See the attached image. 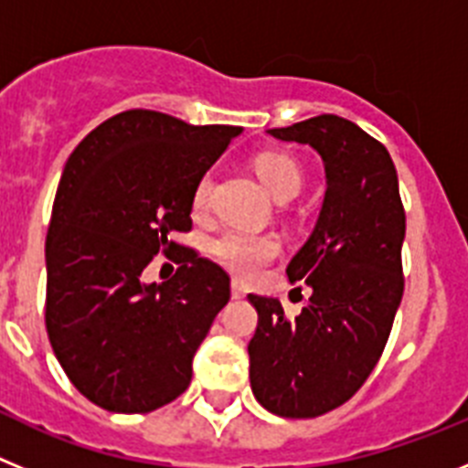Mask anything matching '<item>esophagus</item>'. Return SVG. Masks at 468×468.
<instances>
[{"mask_svg":"<svg viewBox=\"0 0 468 468\" xmlns=\"http://www.w3.org/2000/svg\"><path fill=\"white\" fill-rule=\"evenodd\" d=\"M231 297H234V300H243V297H246V288H243L239 281H231Z\"/></svg>","mask_w":468,"mask_h":468,"instance_id":"34e87169","label":"esophagus"}]
</instances>
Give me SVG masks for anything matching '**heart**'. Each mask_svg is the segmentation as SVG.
<instances>
[{
  "instance_id": "heart-1",
  "label": "heart",
  "mask_w": 468,
  "mask_h": 468,
  "mask_svg": "<svg viewBox=\"0 0 468 468\" xmlns=\"http://www.w3.org/2000/svg\"><path fill=\"white\" fill-rule=\"evenodd\" d=\"M255 171L276 201H291L304 185V171L291 154L264 152L255 156ZM210 192H213V177L204 176L194 187L192 197L197 213H204L208 208ZM279 250L281 246L274 237H260V234H246V231H222L220 237H215L210 243L213 258L231 274L243 276V279H253L255 274H260V270L264 264H270L279 255Z\"/></svg>"
}]
</instances>
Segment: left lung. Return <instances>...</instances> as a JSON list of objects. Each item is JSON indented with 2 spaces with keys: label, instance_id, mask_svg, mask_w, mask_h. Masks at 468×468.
I'll use <instances>...</instances> for the list:
<instances>
[{
  "label": "left lung",
  "instance_id": "obj_1",
  "mask_svg": "<svg viewBox=\"0 0 468 468\" xmlns=\"http://www.w3.org/2000/svg\"><path fill=\"white\" fill-rule=\"evenodd\" d=\"M267 133L314 147L328 183L312 237L285 270L309 285L307 307L288 318L276 297L248 295L258 309L248 345L255 399L304 420L346 403L382 356L403 297L405 210L387 147L349 119L321 114Z\"/></svg>",
  "mask_w": 468,
  "mask_h": 468
}]
</instances>
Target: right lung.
<instances>
[{
    "label": "right lung",
    "instance_id": "obj_1",
    "mask_svg": "<svg viewBox=\"0 0 468 468\" xmlns=\"http://www.w3.org/2000/svg\"><path fill=\"white\" fill-rule=\"evenodd\" d=\"M239 126L128 110L69 154L47 234V333L69 382L110 412H152L192 382V361L229 302L220 264L171 241L192 229L194 187ZM164 252V284L142 270Z\"/></svg>",
    "mask_w": 468,
    "mask_h": 468
}]
</instances>
